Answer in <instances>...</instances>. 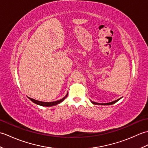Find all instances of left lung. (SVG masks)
I'll use <instances>...</instances> for the list:
<instances>
[{
  "label": "left lung",
  "mask_w": 148,
  "mask_h": 148,
  "mask_svg": "<svg viewBox=\"0 0 148 148\" xmlns=\"http://www.w3.org/2000/svg\"><path fill=\"white\" fill-rule=\"evenodd\" d=\"M121 99V98L120 99H118V100H114V101H112V102H108V103H97V102H93V101H92V103H93V104H97V105H112V104H114V103H115L116 102H117L119 100H120Z\"/></svg>",
  "instance_id": "obj_1"
}]
</instances>
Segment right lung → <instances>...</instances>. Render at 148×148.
<instances>
[{"mask_svg": "<svg viewBox=\"0 0 148 148\" xmlns=\"http://www.w3.org/2000/svg\"><path fill=\"white\" fill-rule=\"evenodd\" d=\"M68 95V93L66 95L65 97H64V98L60 99V100H58L57 101H55V102H40L39 101V100H34L33 99H31L30 97H29V99L31 100V101H32L34 103H36L37 105H39V106H45V107H51V106H55V105H57L58 103H61L62 101H64V99L67 97Z\"/></svg>", "mask_w": 148, "mask_h": 148, "instance_id": "obj_1", "label": "right lung"}]
</instances>
